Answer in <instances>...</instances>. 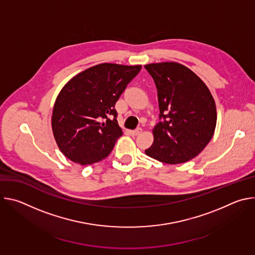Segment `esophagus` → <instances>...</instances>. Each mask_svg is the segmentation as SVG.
<instances>
[{
    "label": "esophagus",
    "instance_id": "1",
    "mask_svg": "<svg viewBox=\"0 0 255 255\" xmlns=\"http://www.w3.org/2000/svg\"><path fill=\"white\" fill-rule=\"evenodd\" d=\"M141 132H142V128H141V127H138V128H136L135 130H132V131H130L131 135H133V136L139 135Z\"/></svg>",
    "mask_w": 255,
    "mask_h": 255
}]
</instances>
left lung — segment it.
<instances>
[{
	"mask_svg": "<svg viewBox=\"0 0 255 255\" xmlns=\"http://www.w3.org/2000/svg\"><path fill=\"white\" fill-rule=\"evenodd\" d=\"M144 67L157 89L160 112L154 141L145 153L169 164L189 161L213 137L215 101L204 82L183 64L161 62Z\"/></svg>",
	"mask_w": 255,
	"mask_h": 255,
	"instance_id": "obj_1",
	"label": "left lung"
}]
</instances>
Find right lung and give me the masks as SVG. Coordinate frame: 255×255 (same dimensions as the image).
<instances>
[{"instance_id": "right-lung-1", "label": "right lung", "mask_w": 255, "mask_h": 255, "mask_svg": "<svg viewBox=\"0 0 255 255\" xmlns=\"http://www.w3.org/2000/svg\"><path fill=\"white\" fill-rule=\"evenodd\" d=\"M141 65L102 63L72 78L60 91L53 108L52 131L60 151L82 165L106 158L122 129L116 102Z\"/></svg>"}]
</instances>
